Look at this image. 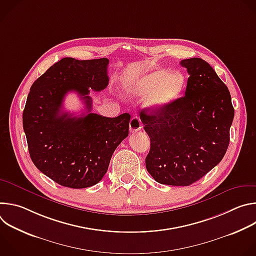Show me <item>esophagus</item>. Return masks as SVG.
<instances>
[{
    "label": "esophagus",
    "mask_w": 256,
    "mask_h": 256,
    "mask_svg": "<svg viewBox=\"0 0 256 256\" xmlns=\"http://www.w3.org/2000/svg\"><path fill=\"white\" fill-rule=\"evenodd\" d=\"M142 128V122L140 118L134 116L130 122V130L132 132H136Z\"/></svg>",
    "instance_id": "esophagus-1"
}]
</instances>
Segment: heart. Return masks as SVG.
Masks as SVG:
<instances>
[{"label": "heart", "mask_w": 256, "mask_h": 256, "mask_svg": "<svg viewBox=\"0 0 256 256\" xmlns=\"http://www.w3.org/2000/svg\"><path fill=\"white\" fill-rule=\"evenodd\" d=\"M186 75L180 70L168 72L158 68L124 78L122 91L130 97H140L148 92L144 98V106L158 112L180 98L186 90Z\"/></svg>", "instance_id": "heart-1"}]
</instances>
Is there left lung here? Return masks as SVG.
<instances>
[{
    "label": "left lung",
    "instance_id": "obj_1",
    "mask_svg": "<svg viewBox=\"0 0 256 256\" xmlns=\"http://www.w3.org/2000/svg\"><path fill=\"white\" fill-rule=\"evenodd\" d=\"M180 64L190 75L186 96L162 110L144 109L140 116L151 140L148 172L161 184L188 186L225 156L234 108L227 86L206 60Z\"/></svg>",
    "mask_w": 256,
    "mask_h": 256
}]
</instances>
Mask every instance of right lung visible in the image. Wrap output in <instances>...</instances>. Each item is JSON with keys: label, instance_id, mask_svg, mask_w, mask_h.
<instances>
[{"label": "right lung", "instance_id": "add662e5", "mask_svg": "<svg viewBox=\"0 0 256 256\" xmlns=\"http://www.w3.org/2000/svg\"><path fill=\"white\" fill-rule=\"evenodd\" d=\"M106 58L78 60L64 58L36 80L23 112V128L34 165L56 184L70 188L92 186L103 178L118 146L128 136L130 116L105 118L91 114L90 90L109 82ZM84 101L88 114L62 112L66 92Z\"/></svg>", "mask_w": 256, "mask_h": 256}]
</instances>
